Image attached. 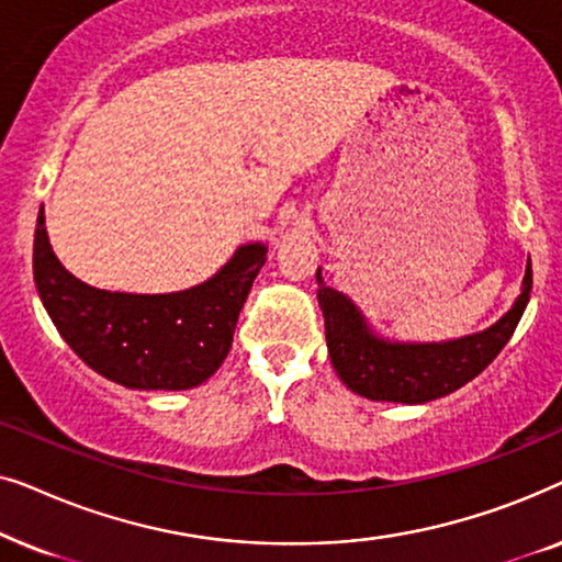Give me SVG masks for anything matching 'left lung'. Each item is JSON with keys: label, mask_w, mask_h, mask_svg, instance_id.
I'll list each match as a JSON object with an SVG mask.
<instances>
[{"label": "left lung", "mask_w": 562, "mask_h": 562, "mask_svg": "<svg viewBox=\"0 0 562 562\" xmlns=\"http://www.w3.org/2000/svg\"><path fill=\"white\" fill-rule=\"evenodd\" d=\"M317 283L327 350L345 386L371 402L425 404L473 381L509 342L532 291V263H527L517 302L496 325L445 342L383 340L348 296L325 286L319 271Z\"/></svg>", "instance_id": "8db88e82"}]
</instances>
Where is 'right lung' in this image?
<instances>
[{
  "label": "right lung",
  "instance_id": "1",
  "mask_svg": "<svg viewBox=\"0 0 562 562\" xmlns=\"http://www.w3.org/2000/svg\"><path fill=\"white\" fill-rule=\"evenodd\" d=\"M266 250L263 243L240 245L194 289L122 294L89 286L60 266L41 210L33 273L53 325L89 368L127 389L181 391L204 383L227 358Z\"/></svg>",
  "mask_w": 562,
  "mask_h": 562
}]
</instances>
